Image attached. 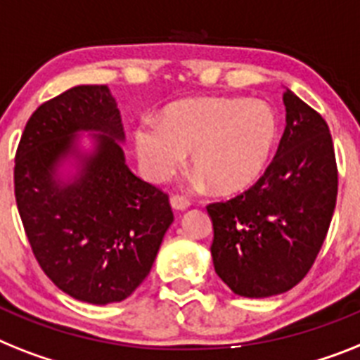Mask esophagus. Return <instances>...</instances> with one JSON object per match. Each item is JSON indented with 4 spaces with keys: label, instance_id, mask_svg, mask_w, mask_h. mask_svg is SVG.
<instances>
[{
    "label": "esophagus",
    "instance_id": "esophagus-1",
    "mask_svg": "<svg viewBox=\"0 0 360 360\" xmlns=\"http://www.w3.org/2000/svg\"><path fill=\"white\" fill-rule=\"evenodd\" d=\"M189 198L184 197V195H173L171 197V206H173V210H178V212H184V210H187L189 207Z\"/></svg>",
    "mask_w": 360,
    "mask_h": 360
}]
</instances>
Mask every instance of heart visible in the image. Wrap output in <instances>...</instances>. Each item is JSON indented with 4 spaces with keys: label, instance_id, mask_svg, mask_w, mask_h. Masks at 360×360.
<instances>
[{
    "label": "heart",
    "instance_id": "b5f03b06",
    "mask_svg": "<svg viewBox=\"0 0 360 360\" xmlns=\"http://www.w3.org/2000/svg\"><path fill=\"white\" fill-rule=\"evenodd\" d=\"M280 136V120L265 101L198 97L169 105L158 123L143 121L134 130L141 173L165 182L191 153L213 189L243 191L265 173Z\"/></svg>",
    "mask_w": 360,
    "mask_h": 360
}]
</instances>
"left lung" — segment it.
I'll use <instances>...</instances> for the list:
<instances>
[{"label":"left lung","mask_w":360,"mask_h":360,"mask_svg":"<svg viewBox=\"0 0 360 360\" xmlns=\"http://www.w3.org/2000/svg\"><path fill=\"white\" fill-rule=\"evenodd\" d=\"M274 160L252 187L207 204L217 276L246 298L287 292L304 280L337 204L335 147L322 115L290 90Z\"/></svg>","instance_id":"obj_1"}]
</instances>
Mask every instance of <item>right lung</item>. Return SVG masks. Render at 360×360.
Here are the masks:
<instances>
[{
    "label": "right lung",
    "mask_w": 360,
    "mask_h": 360,
    "mask_svg": "<svg viewBox=\"0 0 360 360\" xmlns=\"http://www.w3.org/2000/svg\"><path fill=\"white\" fill-rule=\"evenodd\" d=\"M79 129L101 131L75 183L52 178ZM123 123L108 86H75L41 103L14 158V197L44 274L80 302L129 298L150 272L173 222L169 195L124 163Z\"/></svg>",
    "instance_id": "right-lung-1"
}]
</instances>
